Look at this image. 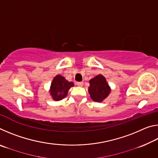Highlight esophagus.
I'll return each mask as SVG.
<instances>
[{
	"mask_svg": "<svg viewBox=\"0 0 158 158\" xmlns=\"http://www.w3.org/2000/svg\"><path fill=\"white\" fill-rule=\"evenodd\" d=\"M77 85H78V86H83V85H84V83H83V82H81V81H80V82H77Z\"/></svg>",
	"mask_w": 158,
	"mask_h": 158,
	"instance_id": "1",
	"label": "esophagus"
}]
</instances>
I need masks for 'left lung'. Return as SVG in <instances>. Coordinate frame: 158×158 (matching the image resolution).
I'll return each instance as SVG.
<instances>
[{
    "instance_id": "left-lung-1",
    "label": "left lung",
    "mask_w": 158,
    "mask_h": 158,
    "mask_svg": "<svg viewBox=\"0 0 158 158\" xmlns=\"http://www.w3.org/2000/svg\"><path fill=\"white\" fill-rule=\"evenodd\" d=\"M89 83V93L90 98L93 101L101 102L107 97L111 92V89L108 83L106 82L105 77L102 74H99L90 79Z\"/></svg>"
}]
</instances>
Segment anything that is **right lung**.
Segmentation results:
<instances>
[{
	"label": "right lung",
	"mask_w": 158,
	"mask_h": 158,
	"mask_svg": "<svg viewBox=\"0 0 158 158\" xmlns=\"http://www.w3.org/2000/svg\"><path fill=\"white\" fill-rule=\"evenodd\" d=\"M73 86H74L73 82L67 81L65 77L58 74L53 78L51 84L50 94L53 100H61L66 97L69 89Z\"/></svg>",
	"instance_id": "add662e5"
}]
</instances>
